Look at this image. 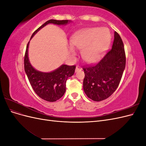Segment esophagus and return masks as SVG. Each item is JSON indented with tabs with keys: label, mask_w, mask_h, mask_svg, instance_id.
Returning <instances> with one entry per match:
<instances>
[{
	"label": "esophagus",
	"mask_w": 146,
	"mask_h": 146,
	"mask_svg": "<svg viewBox=\"0 0 146 146\" xmlns=\"http://www.w3.org/2000/svg\"><path fill=\"white\" fill-rule=\"evenodd\" d=\"M82 70L81 67H80V66H77V67L76 68V72L79 71V70Z\"/></svg>",
	"instance_id": "obj_1"
}]
</instances>
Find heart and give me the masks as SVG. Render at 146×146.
<instances>
[{
	"instance_id": "heart-1",
	"label": "heart",
	"mask_w": 146,
	"mask_h": 146,
	"mask_svg": "<svg viewBox=\"0 0 146 146\" xmlns=\"http://www.w3.org/2000/svg\"><path fill=\"white\" fill-rule=\"evenodd\" d=\"M111 40V33L106 28L92 27L82 29L75 33L70 39V51L74 47L82 49V55L88 63L98 61L107 50Z\"/></svg>"
}]
</instances>
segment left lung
Segmentation results:
<instances>
[{
    "label": "left lung",
    "instance_id": "left-lung-1",
    "mask_svg": "<svg viewBox=\"0 0 146 146\" xmlns=\"http://www.w3.org/2000/svg\"><path fill=\"white\" fill-rule=\"evenodd\" d=\"M124 47L119 35L114 32L112 48L97 64L83 68V90L91 100L99 102L116 91L125 67Z\"/></svg>",
    "mask_w": 146,
    "mask_h": 146
}]
</instances>
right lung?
I'll return each instance as SVG.
<instances>
[{
  "label": "right lung",
  "mask_w": 146,
  "mask_h": 146,
  "mask_svg": "<svg viewBox=\"0 0 146 146\" xmlns=\"http://www.w3.org/2000/svg\"><path fill=\"white\" fill-rule=\"evenodd\" d=\"M70 22L69 20H48L35 31L30 39L39 30L48 24L65 25ZM29 43L30 41L27 44L24 57V69L30 85L39 98L48 102H55L64 95L66 91V80L74 75L76 66L62 64L49 72L39 71L33 67L29 61L28 52Z\"/></svg>",
  "instance_id": "obj_1"
}]
</instances>
